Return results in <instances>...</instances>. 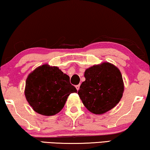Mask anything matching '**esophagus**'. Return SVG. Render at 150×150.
I'll list each match as a JSON object with an SVG mask.
<instances>
[{"label":"esophagus","mask_w":150,"mask_h":150,"mask_svg":"<svg viewBox=\"0 0 150 150\" xmlns=\"http://www.w3.org/2000/svg\"><path fill=\"white\" fill-rule=\"evenodd\" d=\"M75 87H76V89L78 90V91H79V89H80V85H76V86H75Z\"/></svg>","instance_id":"esophagus-1"}]
</instances>
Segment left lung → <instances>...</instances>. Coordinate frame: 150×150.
I'll use <instances>...</instances> for the list:
<instances>
[{
	"mask_svg": "<svg viewBox=\"0 0 150 150\" xmlns=\"http://www.w3.org/2000/svg\"><path fill=\"white\" fill-rule=\"evenodd\" d=\"M78 94L86 108L96 115L105 113L120 101L124 90L120 69L104 62L93 65L85 71Z\"/></svg>",
	"mask_w": 150,
	"mask_h": 150,
	"instance_id": "left-lung-1",
	"label": "left lung"
}]
</instances>
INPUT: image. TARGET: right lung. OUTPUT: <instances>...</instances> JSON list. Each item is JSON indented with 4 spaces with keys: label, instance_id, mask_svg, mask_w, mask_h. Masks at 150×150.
Returning <instances> with one entry per match:
<instances>
[{
    "label": "right lung",
    "instance_id": "right-lung-1",
    "mask_svg": "<svg viewBox=\"0 0 150 150\" xmlns=\"http://www.w3.org/2000/svg\"><path fill=\"white\" fill-rule=\"evenodd\" d=\"M76 91L69 76L59 67L44 64L28 76L24 94L35 111L51 116L60 112L69 94Z\"/></svg>",
    "mask_w": 150,
    "mask_h": 150
}]
</instances>
